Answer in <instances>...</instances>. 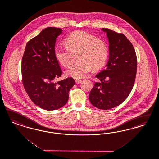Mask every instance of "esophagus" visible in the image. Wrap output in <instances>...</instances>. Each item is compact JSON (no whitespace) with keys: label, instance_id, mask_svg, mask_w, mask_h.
<instances>
[{"label":"esophagus","instance_id":"obj_1","mask_svg":"<svg viewBox=\"0 0 159 159\" xmlns=\"http://www.w3.org/2000/svg\"><path fill=\"white\" fill-rule=\"evenodd\" d=\"M75 82H76V83H77V84H79V83L82 82V80H80V79H76V80H75Z\"/></svg>","mask_w":159,"mask_h":159}]
</instances>
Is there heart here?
Here are the masks:
<instances>
[{
	"mask_svg": "<svg viewBox=\"0 0 159 159\" xmlns=\"http://www.w3.org/2000/svg\"><path fill=\"white\" fill-rule=\"evenodd\" d=\"M67 47L58 44L55 48V56L62 66L68 67L72 60V52L79 53V61L73 64L66 71V75L75 79L85 76L92 68L103 66L108 56V49L102 40L85 32L71 33L66 39Z\"/></svg>",
	"mask_w": 159,
	"mask_h": 159,
	"instance_id": "obj_1",
	"label": "heart"
}]
</instances>
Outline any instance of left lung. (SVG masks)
Returning <instances> with one entry per match:
<instances>
[{"mask_svg": "<svg viewBox=\"0 0 159 159\" xmlns=\"http://www.w3.org/2000/svg\"><path fill=\"white\" fill-rule=\"evenodd\" d=\"M109 57L104 70L96 77V82L89 94L90 103L99 109L108 110L121 104L134 86L137 70L136 52L126 36L106 28Z\"/></svg>", "mask_w": 159, "mask_h": 159, "instance_id": "obj_1", "label": "left lung"}]
</instances>
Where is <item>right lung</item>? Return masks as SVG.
<instances>
[{"instance_id":"obj_1","label":"right lung","mask_w":159,"mask_h":159,"mask_svg":"<svg viewBox=\"0 0 159 159\" xmlns=\"http://www.w3.org/2000/svg\"><path fill=\"white\" fill-rule=\"evenodd\" d=\"M61 33L60 28H45L28 42L22 57L24 88L34 104L47 110L65 106L69 92L75 84L71 77L55 82L62 75L55 49L56 38Z\"/></svg>"}]
</instances>
